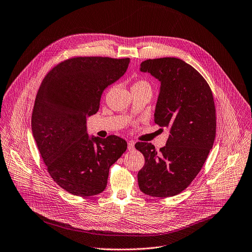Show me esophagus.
<instances>
[{
  "mask_svg": "<svg viewBox=\"0 0 252 252\" xmlns=\"http://www.w3.org/2000/svg\"><path fill=\"white\" fill-rule=\"evenodd\" d=\"M127 150L130 151V152L134 151V142H133L132 140H130V141L127 142Z\"/></svg>",
  "mask_w": 252,
  "mask_h": 252,
  "instance_id": "1",
  "label": "esophagus"
}]
</instances>
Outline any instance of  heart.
Listing matches in <instances>:
<instances>
[{"label":"heart","instance_id":"obj_1","mask_svg":"<svg viewBox=\"0 0 252 252\" xmlns=\"http://www.w3.org/2000/svg\"><path fill=\"white\" fill-rule=\"evenodd\" d=\"M140 84H147L145 81H139V82H137V83H135L134 85H140Z\"/></svg>","mask_w":252,"mask_h":252}]
</instances>
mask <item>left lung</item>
<instances>
[{"mask_svg": "<svg viewBox=\"0 0 252 252\" xmlns=\"http://www.w3.org/2000/svg\"><path fill=\"white\" fill-rule=\"evenodd\" d=\"M140 70L160 82L155 123L168 127L169 136L159 152L151 142L135 143L145 157L138 187L151 196H173L191 184L212 149L217 132L212 92L198 71L181 59L147 60Z\"/></svg>", "mask_w": 252, "mask_h": 252, "instance_id": "8db88e82", "label": "left lung"}]
</instances>
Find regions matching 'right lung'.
<instances>
[{"mask_svg": "<svg viewBox=\"0 0 252 252\" xmlns=\"http://www.w3.org/2000/svg\"><path fill=\"white\" fill-rule=\"evenodd\" d=\"M128 63V58H70L53 67L40 86L32 135L48 172L71 194L102 192L110 167L127 148L117 135L90 138L87 118L96 114L103 90L125 75Z\"/></svg>", "mask_w": 252, "mask_h": 252, "instance_id": "obj_1", "label": "right lung"}]
</instances>
